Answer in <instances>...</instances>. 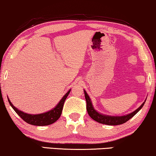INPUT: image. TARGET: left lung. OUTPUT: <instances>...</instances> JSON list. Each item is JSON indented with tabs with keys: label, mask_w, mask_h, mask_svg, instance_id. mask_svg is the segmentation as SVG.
Listing matches in <instances>:
<instances>
[{
	"label": "left lung",
	"mask_w": 156,
	"mask_h": 156,
	"mask_svg": "<svg viewBox=\"0 0 156 156\" xmlns=\"http://www.w3.org/2000/svg\"><path fill=\"white\" fill-rule=\"evenodd\" d=\"M84 94H85V98L86 100V109H87L88 115L92 118L93 119L95 120L97 122H99L101 124H104V125H122V124L125 123L126 122H127L128 120L130 119L132 117H134L136 114L140 110L145 104V101L141 104V106L139 108H137L135 111L132 112L130 114H128L127 115L124 116H109V115H106V114H103L99 113L97 111H96L94 109L93 104L90 101V98L88 96V94L86 93V90H84Z\"/></svg>",
	"instance_id": "left-lung-1"
}]
</instances>
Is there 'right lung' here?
Returning a JSON list of instances; mask_svg holds the SVG:
<instances>
[{
	"mask_svg": "<svg viewBox=\"0 0 156 156\" xmlns=\"http://www.w3.org/2000/svg\"><path fill=\"white\" fill-rule=\"evenodd\" d=\"M70 90H69L65 94L63 97L62 98V99L59 101V103L57 104V106H55V108H53L52 109L50 110V111L44 112V113L39 114H29L24 113V112H21L20 110L18 109L17 108H16L15 106L13 105L12 103H11V101H10L9 98H8V100H9V102L11 107L13 108V110L16 112L18 115H19L23 121L27 122L29 125L36 126H46L54 123V122H56L57 120L60 118L61 114H62L64 102L66 101V98L68 97L69 94H70Z\"/></svg>",
	"mask_w": 156,
	"mask_h": 156,
	"instance_id": "add662e5",
	"label": "right lung"
}]
</instances>
